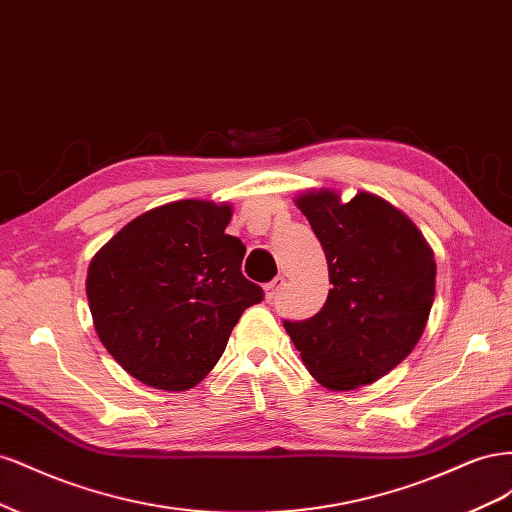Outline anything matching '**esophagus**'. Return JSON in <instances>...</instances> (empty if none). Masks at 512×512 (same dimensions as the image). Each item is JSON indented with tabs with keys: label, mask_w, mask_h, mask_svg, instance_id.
<instances>
[{
	"label": "esophagus",
	"mask_w": 512,
	"mask_h": 512,
	"mask_svg": "<svg viewBox=\"0 0 512 512\" xmlns=\"http://www.w3.org/2000/svg\"><path fill=\"white\" fill-rule=\"evenodd\" d=\"M284 277L282 275H277L275 277V280H271L267 286H265V290H267V299L271 301V299H275L277 297V292H280L282 290V286H284Z\"/></svg>",
	"instance_id": "obj_1"
}]
</instances>
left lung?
I'll use <instances>...</instances> for the list:
<instances>
[{"instance_id": "8db88e82", "label": "left lung", "mask_w": 512, "mask_h": 512, "mask_svg": "<svg viewBox=\"0 0 512 512\" xmlns=\"http://www.w3.org/2000/svg\"><path fill=\"white\" fill-rule=\"evenodd\" d=\"M297 205L329 265L327 303L307 320H284L320 384L350 391L389 374L421 339L436 294V260L425 237L386 200L359 192H307Z\"/></svg>"}]
</instances>
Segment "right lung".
<instances>
[{
    "mask_svg": "<svg viewBox=\"0 0 512 512\" xmlns=\"http://www.w3.org/2000/svg\"><path fill=\"white\" fill-rule=\"evenodd\" d=\"M230 207L177 200L123 226L94 256L87 299L113 359L153 389L188 391L220 361L265 292L241 273L245 245L226 235Z\"/></svg>",
    "mask_w": 512,
    "mask_h": 512,
    "instance_id": "right-lung-1",
    "label": "right lung"
}]
</instances>
